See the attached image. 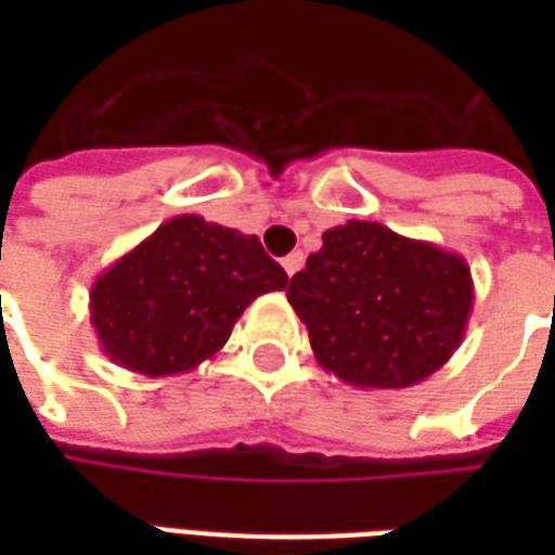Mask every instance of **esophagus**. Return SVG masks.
<instances>
[{
  "label": "esophagus",
  "mask_w": 555,
  "mask_h": 555,
  "mask_svg": "<svg viewBox=\"0 0 555 555\" xmlns=\"http://www.w3.org/2000/svg\"><path fill=\"white\" fill-rule=\"evenodd\" d=\"M302 261H306L302 253H291L288 258H282V267H285V273H288V276H294V273L302 267Z\"/></svg>",
  "instance_id": "obj_1"
}]
</instances>
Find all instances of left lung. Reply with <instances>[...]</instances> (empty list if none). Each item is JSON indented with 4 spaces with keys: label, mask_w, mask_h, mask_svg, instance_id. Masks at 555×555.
<instances>
[{
    "label": "left lung",
    "mask_w": 555,
    "mask_h": 555,
    "mask_svg": "<svg viewBox=\"0 0 555 555\" xmlns=\"http://www.w3.org/2000/svg\"><path fill=\"white\" fill-rule=\"evenodd\" d=\"M473 276L457 253L350 219L294 273L288 302L314 360L360 389H408L461 348Z\"/></svg>",
    "instance_id": "left-lung-1"
}]
</instances>
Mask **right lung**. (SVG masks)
<instances>
[{"mask_svg":"<svg viewBox=\"0 0 555 555\" xmlns=\"http://www.w3.org/2000/svg\"><path fill=\"white\" fill-rule=\"evenodd\" d=\"M285 285L255 234L181 214L94 279L91 326L115 365L171 377L210 360L243 309Z\"/></svg>","mask_w":555,"mask_h":555,"instance_id":"add662e5","label":"right lung"}]
</instances>
